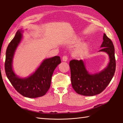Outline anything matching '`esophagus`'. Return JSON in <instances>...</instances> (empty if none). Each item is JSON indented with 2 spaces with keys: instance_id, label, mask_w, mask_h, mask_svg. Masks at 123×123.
Segmentation results:
<instances>
[{
  "instance_id": "1",
  "label": "esophagus",
  "mask_w": 123,
  "mask_h": 123,
  "mask_svg": "<svg viewBox=\"0 0 123 123\" xmlns=\"http://www.w3.org/2000/svg\"><path fill=\"white\" fill-rule=\"evenodd\" d=\"M67 59H68V58H67V57L66 56H64L62 57V61L63 62H66L67 61Z\"/></svg>"
}]
</instances>
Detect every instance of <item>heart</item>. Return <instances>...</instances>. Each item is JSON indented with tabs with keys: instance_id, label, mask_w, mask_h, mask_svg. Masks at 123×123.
Masks as SVG:
<instances>
[{
	"instance_id": "heart-1",
	"label": "heart",
	"mask_w": 123,
	"mask_h": 123,
	"mask_svg": "<svg viewBox=\"0 0 123 123\" xmlns=\"http://www.w3.org/2000/svg\"><path fill=\"white\" fill-rule=\"evenodd\" d=\"M79 40H78L77 41L79 42ZM88 47V45L86 43H84L83 44L81 45L80 47L78 48L77 49H76L75 51V54L76 55H80L82 54L85 50L86 49V48Z\"/></svg>"
}]
</instances>
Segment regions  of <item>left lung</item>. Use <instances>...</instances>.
<instances>
[{
    "label": "left lung",
    "instance_id": "1",
    "mask_svg": "<svg viewBox=\"0 0 123 123\" xmlns=\"http://www.w3.org/2000/svg\"><path fill=\"white\" fill-rule=\"evenodd\" d=\"M99 51L107 53L109 57L107 66L99 72L91 73L83 60H72L69 62L71 82L77 94L84 96H94L100 94L110 84L115 72V49L111 40L105 34Z\"/></svg>",
    "mask_w": 123,
    "mask_h": 123
}]
</instances>
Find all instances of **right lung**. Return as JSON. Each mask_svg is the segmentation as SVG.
<instances>
[{
	"label": "right lung",
	"mask_w": 123,
	"mask_h": 123,
	"mask_svg": "<svg viewBox=\"0 0 123 123\" xmlns=\"http://www.w3.org/2000/svg\"><path fill=\"white\" fill-rule=\"evenodd\" d=\"M23 32L22 29L18 30L8 46L5 64V72L12 85L23 96L28 98L42 97L49 89L54 71L61 64V59L59 56H56L43 59L36 70L26 77H20L16 75L13 69V58L23 38Z\"/></svg>",
	"instance_id": "add662e5"
}]
</instances>
